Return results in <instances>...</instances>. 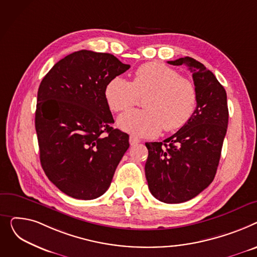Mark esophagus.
I'll use <instances>...</instances> for the list:
<instances>
[{"instance_id":"esophagus-1","label":"esophagus","mask_w":257,"mask_h":257,"mask_svg":"<svg viewBox=\"0 0 257 257\" xmlns=\"http://www.w3.org/2000/svg\"><path fill=\"white\" fill-rule=\"evenodd\" d=\"M139 142H140V140H139L138 138H136L135 136H131V137H130V144H131L132 146L137 145Z\"/></svg>"}]
</instances>
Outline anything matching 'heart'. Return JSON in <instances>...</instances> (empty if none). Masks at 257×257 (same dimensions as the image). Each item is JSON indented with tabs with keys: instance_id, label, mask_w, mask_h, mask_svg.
<instances>
[{
	"instance_id": "b5f03b06",
	"label": "heart",
	"mask_w": 257,
	"mask_h": 257,
	"mask_svg": "<svg viewBox=\"0 0 257 257\" xmlns=\"http://www.w3.org/2000/svg\"><path fill=\"white\" fill-rule=\"evenodd\" d=\"M143 95L144 110H128L117 119L120 130L136 137L154 138L163 128L179 130L189 121L197 104L194 83L161 62L139 66L132 82L117 75L104 87V98L114 112L128 109Z\"/></svg>"
}]
</instances>
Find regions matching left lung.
Segmentation results:
<instances>
[{
    "instance_id": "1",
    "label": "left lung",
    "mask_w": 257,
    "mask_h": 257,
    "mask_svg": "<svg viewBox=\"0 0 257 257\" xmlns=\"http://www.w3.org/2000/svg\"><path fill=\"white\" fill-rule=\"evenodd\" d=\"M188 66L197 90L189 121L163 142H147L145 176L150 193L165 203L196 197L213 182L228 125L227 95L215 74L191 57L168 61Z\"/></svg>"
}]
</instances>
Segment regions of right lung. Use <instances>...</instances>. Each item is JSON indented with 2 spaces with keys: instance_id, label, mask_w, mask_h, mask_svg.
<instances>
[{
  "instance_id": "1",
  "label": "right lung",
  "mask_w": 257,
  "mask_h": 257,
  "mask_svg": "<svg viewBox=\"0 0 257 257\" xmlns=\"http://www.w3.org/2000/svg\"><path fill=\"white\" fill-rule=\"evenodd\" d=\"M130 67L111 54L82 50L60 60L39 85L40 163L51 182L72 198L101 196L130 147L128 135L112 127L104 98L107 83Z\"/></svg>"
}]
</instances>
